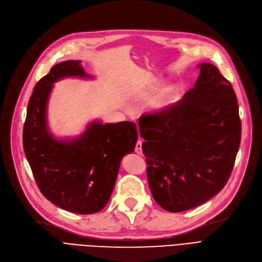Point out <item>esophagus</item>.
Masks as SVG:
<instances>
[{
	"label": "esophagus",
	"mask_w": 262,
	"mask_h": 262,
	"mask_svg": "<svg viewBox=\"0 0 262 262\" xmlns=\"http://www.w3.org/2000/svg\"><path fill=\"white\" fill-rule=\"evenodd\" d=\"M135 150H136V153L137 154H139V155H142V140H138L137 141V143H136V147H135Z\"/></svg>",
	"instance_id": "1"
}]
</instances>
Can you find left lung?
I'll use <instances>...</instances> for the list:
<instances>
[{
    "mask_svg": "<svg viewBox=\"0 0 262 262\" xmlns=\"http://www.w3.org/2000/svg\"><path fill=\"white\" fill-rule=\"evenodd\" d=\"M195 86L176 105L139 119L148 186L170 212L209 201L229 180L241 140L239 106L231 82L202 63Z\"/></svg>",
    "mask_w": 262,
    "mask_h": 262,
    "instance_id": "8db88e82",
    "label": "left lung"
}]
</instances>
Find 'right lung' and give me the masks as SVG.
Masks as SVG:
<instances>
[{"mask_svg": "<svg viewBox=\"0 0 262 262\" xmlns=\"http://www.w3.org/2000/svg\"><path fill=\"white\" fill-rule=\"evenodd\" d=\"M79 61L55 64L34 88L23 127V147L36 184L50 202L79 214L102 210L108 203L123 156L132 153L136 124L94 122L72 142L54 140L47 128L46 108L53 82L86 76Z\"/></svg>", "mask_w": 262, "mask_h": 262, "instance_id": "add662e5", "label": "right lung"}]
</instances>
